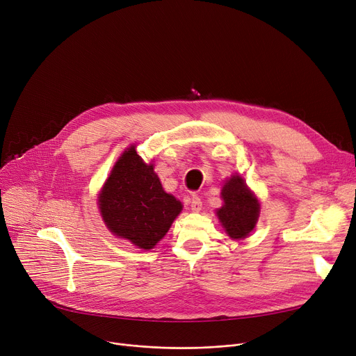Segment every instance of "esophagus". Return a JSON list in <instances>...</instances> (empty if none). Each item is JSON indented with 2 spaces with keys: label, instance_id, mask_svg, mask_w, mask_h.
<instances>
[{
  "label": "esophagus",
  "instance_id": "obj_1",
  "mask_svg": "<svg viewBox=\"0 0 356 356\" xmlns=\"http://www.w3.org/2000/svg\"><path fill=\"white\" fill-rule=\"evenodd\" d=\"M191 209H193L194 212H200L201 211V208H202V201H201V198L198 197V195H193L191 197Z\"/></svg>",
  "mask_w": 356,
  "mask_h": 356
}]
</instances>
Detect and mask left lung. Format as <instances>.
Returning a JSON list of instances; mask_svg holds the SVG:
<instances>
[{
	"mask_svg": "<svg viewBox=\"0 0 356 356\" xmlns=\"http://www.w3.org/2000/svg\"><path fill=\"white\" fill-rule=\"evenodd\" d=\"M224 205L216 211L218 220L234 239L247 236L259 216V202L239 175H232L222 188Z\"/></svg>",
	"mask_w": 356,
	"mask_h": 356,
	"instance_id": "obj_1",
	"label": "left lung"
}]
</instances>
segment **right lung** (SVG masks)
<instances>
[{
  "label": "right lung",
  "mask_w": 356,
  "mask_h": 356,
  "mask_svg": "<svg viewBox=\"0 0 356 356\" xmlns=\"http://www.w3.org/2000/svg\"><path fill=\"white\" fill-rule=\"evenodd\" d=\"M102 220L113 234L141 250L154 248L182 205L162 189L152 165L129 147L117 161L99 194Z\"/></svg>",
  "instance_id": "add662e5"
}]
</instances>
